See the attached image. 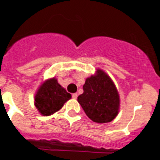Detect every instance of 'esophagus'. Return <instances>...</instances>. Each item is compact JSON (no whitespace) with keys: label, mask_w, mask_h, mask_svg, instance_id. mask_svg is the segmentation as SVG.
<instances>
[{"label":"esophagus","mask_w":160,"mask_h":160,"mask_svg":"<svg viewBox=\"0 0 160 160\" xmlns=\"http://www.w3.org/2000/svg\"><path fill=\"white\" fill-rule=\"evenodd\" d=\"M77 97H78L77 93H73V94H72V98H73L74 99L77 98Z\"/></svg>","instance_id":"obj_1"}]
</instances>
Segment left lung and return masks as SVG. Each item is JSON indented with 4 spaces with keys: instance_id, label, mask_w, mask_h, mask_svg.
Masks as SVG:
<instances>
[{
    "instance_id": "left-lung-1",
    "label": "left lung",
    "mask_w": 160,
    "mask_h": 160,
    "mask_svg": "<svg viewBox=\"0 0 160 160\" xmlns=\"http://www.w3.org/2000/svg\"><path fill=\"white\" fill-rule=\"evenodd\" d=\"M83 89L77 101L89 119L105 123L116 117L119 110V92L106 72L97 70L94 76L87 78Z\"/></svg>"
}]
</instances>
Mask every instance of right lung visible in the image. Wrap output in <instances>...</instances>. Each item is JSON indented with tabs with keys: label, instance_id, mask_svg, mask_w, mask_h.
<instances>
[{
	"label": "right lung",
	"instance_id": "1",
	"mask_svg": "<svg viewBox=\"0 0 160 160\" xmlns=\"http://www.w3.org/2000/svg\"><path fill=\"white\" fill-rule=\"evenodd\" d=\"M72 95L58 83L57 79L45 80L35 95V106L44 116H49L59 111Z\"/></svg>",
	"mask_w": 160,
	"mask_h": 160
}]
</instances>
